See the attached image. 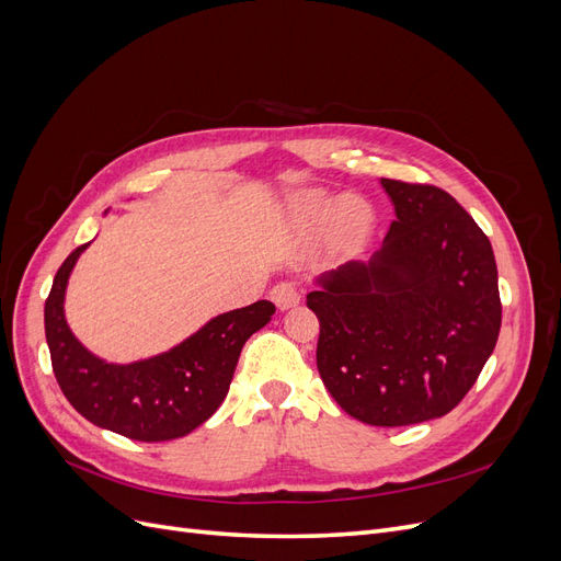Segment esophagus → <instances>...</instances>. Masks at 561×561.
I'll list each match as a JSON object with an SVG mask.
<instances>
[{
  "mask_svg": "<svg viewBox=\"0 0 561 561\" xmlns=\"http://www.w3.org/2000/svg\"><path fill=\"white\" fill-rule=\"evenodd\" d=\"M271 299H274V304L280 311H285V309L297 307L301 299V290H299V285L293 280H280L271 287Z\"/></svg>",
  "mask_w": 561,
  "mask_h": 561,
  "instance_id": "obj_1",
  "label": "esophagus"
}]
</instances>
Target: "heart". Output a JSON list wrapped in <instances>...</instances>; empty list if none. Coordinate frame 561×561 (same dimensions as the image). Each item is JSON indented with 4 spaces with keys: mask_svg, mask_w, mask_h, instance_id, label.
Segmentation results:
<instances>
[{
    "mask_svg": "<svg viewBox=\"0 0 561 561\" xmlns=\"http://www.w3.org/2000/svg\"><path fill=\"white\" fill-rule=\"evenodd\" d=\"M297 210L301 213V217L313 219V222H322L328 219L334 210V201L322 196V194H304L297 203ZM369 225V210L363 201L358 198H346L339 206V229L346 236V239L355 241L367 231Z\"/></svg>",
    "mask_w": 561,
    "mask_h": 561,
    "instance_id": "heart-1",
    "label": "heart"
}]
</instances>
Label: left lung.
I'll return each instance as SVG.
<instances>
[{"instance_id": "left-lung-1", "label": "left lung", "mask_w": 561, "mask_h": 561, "mask_svg": "<svg viewBox=\"0 0 561 561\" xmlns=\"http://www.w3.org/2000/svg\"><path fill=\"white\" fill-rule=\"evenodd\" d=\"M396 206L383 245L322 276L316 363L339 407L369 426L449 414L478 381L501 330L494 250L456 198L381 180Z\"/></svg>"}]
</instances>
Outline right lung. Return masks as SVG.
<instances>
[{"label":"right lung","instance_id":"1","mask_svg":"<svg viewBox=\"0 0 561 561\" xmlns=\"http://www.w3.org/2000/svg\"><path fill=\"white\" fill-rule=\"evenodd\" d=\"M79 245L62 262L46 297L44 330L58 386L75 410L100 428L138 443H163L198 428L225 402L236 363L248 339L276 307L266 299L213 318L168 353L130 365L95 358L70 332L62 299Z\"/></svg>","mask_w":561,"mask_h":561}]
</instances>
